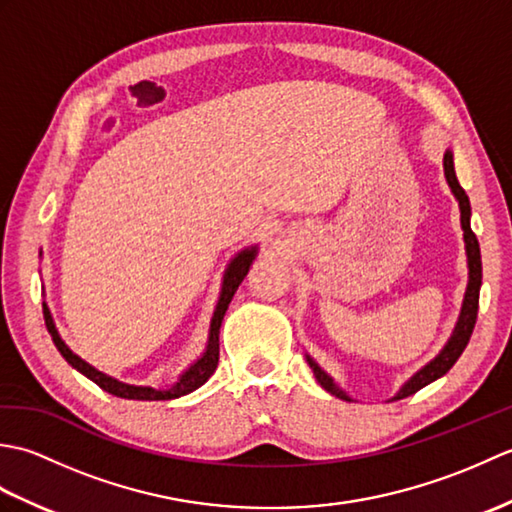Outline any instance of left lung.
Returning a JSON list of instances; mask_svg holds the SVG:
<instances>
[{"label":"left lung","instance_id":"obj_1","mask_svg":"<svg viewBox=\"0 0 512 512\" xmlns=\"http://www.w3.org/2000/svg\"><path fill=\"white\" fill-rule=\"evenodd\" d=\"M444 176H447V182H449V187L455 195V200H458V204H460V222H462V231H464V246H466V257H469V286H466L460 319H458V323H455V330L451 334V339L447 341V345L442 347V352L436 358H433L431 363H427L420 369V372L413 374L391 400H400V398H407L411 394H416L418 389L427 387L429 383H433V380H438L440 376L447 374L449 369L455 365V361L460 358V354L464 352V347L469 345V339H471L475 321H477V308H480V286H482V255H480V242H477L475 233L471 231L469 195L464 193V189L460 187V182H458V176H455L451 149H447V154H444ZM306 361L314 372L317 383L325 391H330L332 396L341 398V400H352L339 385L334 383L332 376L323 372L314 358H310L306 354Z\"/></svg>","mask_w":512,"mask_h":512}]
</instances>
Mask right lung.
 Masks as SVG:
<instances>
[{"mask_svg": "<svg viewBox=\"0 0 512 512\" xmlns=\"http://www.w3.org/2000/svg\"><path fill=\"white\" fill-rule=\"evenodd\" d=\"M257 255V246H250L239 250V253L231 259V264H228L226 273H224V284H222V292H220V299H217V306L213 312V319H211V328H209V341H206V350L204 354L195 361L187 372H182L178 383H173L167 389H156V387H140V385H127L121 383V380H116L112 376H107L99 369L92 367L90 363H85L81 356H76L68 345L63 343V339L59 336L57 328H54V321H52V314L48 310L46 303H43V319H46V328L52 336L54 345H57V350L61 352V356L68 361L76 372H81L83 376H88L92 383L99 385L103 391L118 398H127V400H171V398H180V396H187L191 391H195L198 387H202L206 380L211 378V374L215 372L217 361H220V325L224 314L228 310V303H231L235 290L242 284L244 277L248 275V268L253 264V259Z\"/></svg>", "mask_w": 512, "mask_h": 512, "instance_id": "obj_1", "label": "right lung"}]
</instances>
